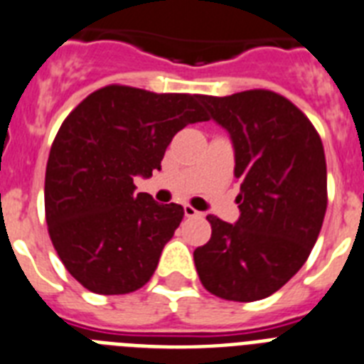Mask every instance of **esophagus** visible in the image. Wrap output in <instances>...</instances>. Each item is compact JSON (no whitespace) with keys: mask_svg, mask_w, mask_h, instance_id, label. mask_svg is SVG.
<instances>
[{"mask_svg":"<svg viewBox=\"0 0 364 364\" xmlns=\"http://www.w3.org/2000/svg\"><path fill=\"white\" fill-rule=\"evenodd\" d=\"M184 214H186V218H199L200 212H197V210H195L193 206H189V204H186V206H184Z\"/></svg>","mask_w":364,"mask_h":364,"instance_id":"34e87169","label":"esophagus"}]
</instances>
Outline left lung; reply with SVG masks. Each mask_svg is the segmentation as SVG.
<instances>
[{
	"label": "left lung",
	"instance_id": "obj_1",
	"mask_svg": "<svg viewBox=\"0 0 364 364\" xmlns=\"http://www.w3.org/2000/svg\"><path fill=\"white\" fill-rule=\"evenodd\" d=\"M199 100L232 141L240 218L234 225L206 218L212 238L193 251L195 268L214 296L264 299L299 272L322 229V141L307 117L277 92L255 89Z\"/></svg>",
	"mask_w": 364,
	"mask_h": 364
}]
</instances>
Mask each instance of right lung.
<instances>
[{
    "mask_svg": "<svg viewBox=\"0 0 364 364\" xmlns=\"http://www.w3.org/2000/svg\"><path fill=\"white\" fill-rule=\"evenodd\" d=\"M208 121L199 95L107 85L65 119L46 165L48 232L72 277L102 296L152 277L184 218L180 204L135 193V176L161 169L176 132Z\"/></svg>",
    "mask_w": 364,
    "mask_h": 364,
    "instance_id": "obj_1",
    "label": "right lung"
}]
</instances>
